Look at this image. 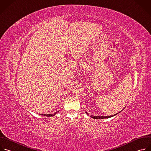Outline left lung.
<instances>
[{
  "label": "left lung",
  "mask_w": 151,
  "mask_h": 151,
  "mask_svg": "<svg viewBox=\"0 0 151 151\" xmlns=\"http://www.w3.org/2000/svg\"><path fill=\"white\" fill-rule=\"evenodd\" d=\"M87 114H88L87 112H86ZM118 114V113H117ZM117 114H114L113 115H111V116H93V115H90V116H91L92 118H95V119H103V118H110V117H112V116H114L115 115H116Z\"/></svg>",
  "instance_id": "8db88e82"
}]
</instances>
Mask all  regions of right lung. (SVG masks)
I'll list each match as a JSON object with an SVG mask.
<instances>
[{
	"label": "right lung",
	"mask_w": 151,
	"mask_h": 151,
	"mask_svg": "<svg viewBox=\"0 0 151 151\" xmlns=\"http://www.w3.org/2000/svg\"><path fill=\"white\" fill-rule=\"evenodd\" d=\"M58 112H55L54 114H40V115H44V116H54Z\"/></svg>",
	"instance_id": "add662e5"
}]
</instances>
